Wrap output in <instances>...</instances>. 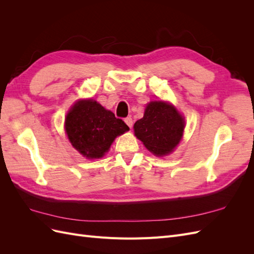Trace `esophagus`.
Returning a JSON list of instances; mask_svg holds the SVG:
<instances>
[{
  "label": "esophagus",
  "instance_id": "esophagus-1",
  "mask_svg": "<svg viewBox=\"0 0 254 254\" xmlns=\"http://www.w3.org/2000/svg\"><path fill=\"white\" fill-rule=\"evenodd\" d=\"M125 123H126L128 127H130V128L132 127V123H133V122H132V119L130 118V117H127V118L125 119Z\"/></svg>",
  "mask_w": 254,
  "mask_h": 254
}]
</instances>
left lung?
<instances>
[{
    "mask_svg": "<svg viewBox=\"0 0 254 254\" xmlns=\"http://www.w3.org/2000/svg\"><path fill=\"white\" fill-rule=\"evenodd\" d=\"M134 134L156 156L170 153L182 139L184 120L174 106L150 102L144 117L134 123Z\"/></svg>",
    "mask_w": 254,
    "mask_h": 254,
    "instance_id": "left-lung-1",
    "label": "left lung"
}]
</instances>
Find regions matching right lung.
Listing matches in <instances>:
<instances>
[{"label":"right lung","instance_id":"right-lung-1","mask_svg":"<svg viewBox=\"0 0 254 254\" xmlns=\"http://www.w3.org/2000/svg\"><path fill=\"white\" fill-rule=\"evenodd\" d=\"M127 130L129 127L124 121L93 99L76 103L65 119L68 140L88 159L103 157L115 137Z\"/></svg>","mask_w":254,"mask_h":254}]
</instances>
